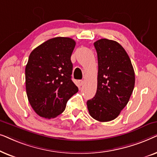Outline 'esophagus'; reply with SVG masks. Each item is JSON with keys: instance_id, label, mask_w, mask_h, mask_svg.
Segmentation results:
<instances>
[{"instance_id": "esophagus-1", "label": "esophagus", "mask_w": 157, "mask_h": 157, "mask_svg": "<svg viewBox=\"0 0 157 157\" xmlns=\"http://www.w3.org/2000/svg\"><path fill=\"white\" fill-rule=\"evenodd\" d=\"M78 83L79 84V86H82L83 84V80H78Z\"/></svg>"}]
</instances>
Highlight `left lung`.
Returning a JSON list of instances; mask_svg holds the SVG:
<instances>
[{
	"label": "left lung",
	"mask_w": 157,
	"mask_h": 157,
	"mask_svg": "<svg viewBox=\"0 0 157 157\" xmlns=\"http://www.w3.org/2000/svg\"><path fill=\"white\" fill-rule=\"evenodd\" d=\"M98 56L97 90L88 100L89 114L98 121L115 119L126 106L135 83V74L127 53L119 43L106 38L94 43Z\"/></svg>",
	"instance_id": "1"
}]
</instances>
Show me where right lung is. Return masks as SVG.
I'll return each mask as SVG.
<instances>
[{
  "label": "right lung",
  "instance_id": "obj_1",
  "mask_svg": "<svg viewBox=\"0 0 157 157\" xmlns=\"http://www.w3.org/2000/svg\"><path fill=\"white\" fill-rule=\"evenodd\" d=\"M76 42L71 38H51L33 50L25 66L28 99L40 117L55 118L78 91L71 80V61Z\"/></svg>",
  "mask_w": 157,
  "mask_h": 157
}]
</instances>
